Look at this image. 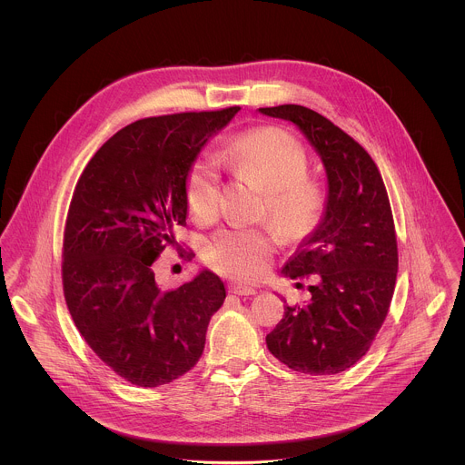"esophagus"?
<instances>
[{"mask_svg": "<svg viewBox=\"0 0 465 465\" xmlns=\"http://www.w3.org/2000/svg\"><path fill=\"white\" fill-rule=\"evenodd\" d=\"M229 292L234 295H256V290L252 286H245V284H231Z\"/></svg>", "mask_w": 465, "mask_h": 465, "instance_id": "34e87169", "label": "esophagus"}]
</instances>
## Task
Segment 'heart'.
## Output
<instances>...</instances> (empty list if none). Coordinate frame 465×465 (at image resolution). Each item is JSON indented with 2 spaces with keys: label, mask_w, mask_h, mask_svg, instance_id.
Listing matches in <instances>:
<instances>
[{
  "label": "heart",
  "mask_w": 465,
  "mask_h": 465,
  "mask_svg": "<svg viewBox=\"0 0 465 465\" xmlns=\"http://www.w3.org/2000/svg\"><path fill=\"white\" fill-rule=\"evenodd\" d=\"M220 159L236 173L266 190L268 218L292 238L313 231L326 207L324 186L308 177V153L293 134L262 127L238 135L220 150ZM186 203L193 220L209 222L220 209L216 161L199 157L186 179ZM272 236L260 227H227L203 245V258L214 270L234 279H252L263 272L272 254Z\"/></svg>",
  "instance_id": "b5f03b06"
}]
</instances>
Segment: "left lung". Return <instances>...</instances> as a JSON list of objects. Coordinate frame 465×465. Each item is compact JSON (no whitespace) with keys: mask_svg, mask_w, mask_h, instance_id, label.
I'll list each match as a JSON object with an SVG mask.
<instances>
[{"mask_svg":"<svg viewBox=\"0 0 465 465\" xmlns=\"http://www.w3.org/2000/svg\"><path fill=\"white\" fill-rule=\"evenodd\" d=\"M260 113L297 125L328 175L322 218L282 266L292 279L317 273L319 282L308 288V302L284 306L266 347L297 372L338 374L369 351L394 295L398 242L389 195L365 148L322 114L292 104Z\"/></svg>","mask_w":465,"mask_h":465,"instance_id":"left-lung-1","label":"left lung"}]
</instances>
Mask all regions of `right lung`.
Here are the masks:
<instances>
[{"mask_svg": "<svg viewBox=\"0 0 465 465\" xmlns=\"http://www.w3.org/2000/svg\"><path fill=\"white\" fill-rule=\"evenodd\" d=\"M238 111L137 120L102 144L76 183L63 251L67 310L96 356L137 387L192 371L225 301L216 273L200 270L161 290L152 263L166 245L181 249L175 229L186 225L188 173Z\"/></svg>", "mask_w": 465, "mask_h": 465, "instance_id": "obj_1", "label": "right lung"}]
</instances>
